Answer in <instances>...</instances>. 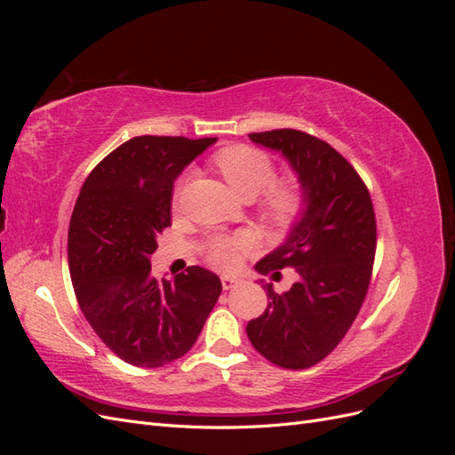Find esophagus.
Returning <instances> with one entry per match:
<instances>
[{"instance_id": "esophagus-1", "label": "esophagus", "mask_w": 455, "mask_h": 455, "mask_svg": "<svg viewBox=\"0 0 455 455\" xmlns=\"http://www.w3.org/2000/svg\"><path fill=\"white\" fill-rule=\"evenodd\" d=\"M239 283H241L239 277H233V275H222V286H224V291H229V288L237 286Z\"/></svg>"}]
</instances>
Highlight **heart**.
Listing matches in <instances>:
<instances>
[{"instance_id": "1", "label": "heart", "mask_w": 455, "mask_h": 455, "mask_svg": "<svg viewBox=\"0 0 455 455\" xmlns=\"http://www.w3.org/2000/svg\"><path fill=\"white\" fill-rule=\"evenodd\" d=\"M214 164L226 178L228 186L235 191L241 199H254L264 194V214L277 226H286L296 220L304 206V191L294 178H286L281 182H273L275 167L273 161L252 146H229L220 149L214 156ZM182 182L176 186L174 197L180 194ZM244 246L243 237H214L209 244V259L218 267H229L235 264L237 251Z\"/></svg>"}]
</instances>
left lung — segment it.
<instances>
[{"instance_id":"1","label":"left lung","mask_w":455,"mask_h":455,"mask_svg":"<svg viewBox=\"0 0 455 455\" xmlns=\"http://www.w3.org/2000/svg\"><path fill=\"white\" fill-rule=\"evenodd\" d=\"M249 139L288 161L304 206L288 237L256 269L294 267L299 281L284 294L267 291V309L246 324L254 349L281 368L323 361L347 334L366 298L376 256V216L361 176L315 136L279 129Z\"/></svg>"}]
</instances>
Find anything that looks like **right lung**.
<instances>
[{"label":"right lung","mask_w":455,"mask_h":455,"mask_svg":"<svg viewBox=\"0 0 455 455\" xmlns=\"http://www.w3.org/2000/svg\"><path fill=\"white\" fill-rule=\"evenodd\" d=\"M216 140L134 136L96 164L79 191L68 229L76 298L94 332L132 366L184 356L222 292L204 267L157 281L149 264L171 226L174 180Z\"/></svg>","instance_id":"add662e5"}]
</instances>
